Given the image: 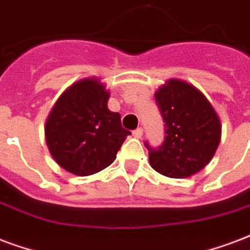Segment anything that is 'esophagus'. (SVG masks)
<instances>
[{
	"label": "esophagus",
	"mask_w": 250,
	"mask_h": 250,
	"mask_svg": "<svg viewBox=\"0 0 250 250\" xmlns=\"http://www.w3.org/2000/svg\"><path fill=\"white\" fill-rule=\"evenodd\" d=\"M142 134H144V129H142V127H138V129H136V130L133 132V136L136 137V138H141Z\"/></svg>",
	"instance_id": "esophagus-1"
}]
</instances>
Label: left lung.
I'll return each instance as SVG.
<instances>
[{
	"mask_svg": "<svg viewBox=\"0 0 250 250\" xmlns=\"http://www.w3.org/2000/svg\"><path fill=\"white\" fill-rule=\"evenodd\" d=\"M165 121V141L149 150L150 166L168 178H187L207 166L221 138L216 110L198 88L170 79L154 93Z\"/></svg>",
	"mask_w": 250,
	"mask_h": 250,
	"instance_id": "left-lung-1",
	"label": "left lung"
}]
</instances>
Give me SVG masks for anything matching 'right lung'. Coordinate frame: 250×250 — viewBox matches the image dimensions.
<instances>
[{
  "instance_id": "add662e5",
  "label": "right lung",
  "mask_w": 250,
  "mask_h": 250,
  "mask_svg": "<svg viewBox=\"0 0 250 250\" xmlns=\"http://www.w3.org/2000/svg\"><path fill=\"white\" fill-rule=\"evenodd\" d=\"M109 95L100 79H82L52 106L44 125L46 144L65 171L87 176L104 170L132 134L121 125L120 113L108 108Z\"/></svg>"
}]
</instances>
